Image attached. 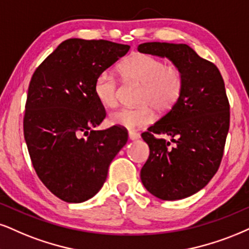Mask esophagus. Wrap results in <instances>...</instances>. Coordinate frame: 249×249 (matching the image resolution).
I'll use <instances>...</instances> for the list:
<instances>
[{
	"label": "esophagus",
	"mask_w": 249,
	"mask_h": 249,
	"mask_svg": "<svg viewBox=\"0 0 249 249\" xmlns=\"http://www.w3.org/2000/svg\"><path fill=\"white\" fill-rule=\"evenodd\" d=\"M128 136H129V140L130 141H136V140H139L140 139V134H137V133H135V131H129V133H128Z\"/></svg>",
	"instance_id": "esophagus-1"
}]
</instances>
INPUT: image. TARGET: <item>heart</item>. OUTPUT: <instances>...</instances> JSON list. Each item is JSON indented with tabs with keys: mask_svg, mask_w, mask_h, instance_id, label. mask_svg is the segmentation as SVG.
<instances>
[{
	"mask_svg": "<svg viewBox=\"0 0 249 249\" xmlns=\"http://www.w3.org/2000/svg\"><path fill=\"white\" fill-rule=\"evenodd\" d=\"M119 70L125 79L142 84L140 91V107H122L108 116L113 125L137 129L153 120V107L158 112L170 110L179 101L183 91V75L176 64H165L158 57L149 54L135 53L120 63ZM94 94L106 107L116 105V79L109 71H103L94 81Z\"/></svg>",
	"mask_w": 249,
	"mask_h": 249,
	"instance_id": "b5f03b06",
	"label": "heart"
}]
</instances>
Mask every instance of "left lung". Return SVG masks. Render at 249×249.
<instances>
[{"instance_id": "obj_1", "label": "left lung", "mask_w": 249, "mask_h": 249, "mask_svg": "<svg viewBox=\"0 0 249 249\" xmlns=\"http://www.w3.org/2000/svg\"><path fill=\"white\" fill-rule=\"evenodd\" d=\"M137 51L166 57L183 75L179 101L142 134L150 155L141 180L150 194L164 201L186 198L207 186L220 165L230 128L225 84L218 68L186 44L144 42Z\"/></svg>"}]
</instances>
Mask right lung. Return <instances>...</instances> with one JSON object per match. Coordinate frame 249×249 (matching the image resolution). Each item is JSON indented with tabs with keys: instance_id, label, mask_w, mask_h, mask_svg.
I'll use <instances>...</instances> for the list:
<instances>
[{
	"instance_id": "add662e5",
	"label": "right lung",
	"mask_w": 249,
	"mask_h": 249,
	"mask_svg": "<svg viewBox=\"0 0 249 249\" xmlns=\"http://www.w3.org/2000/svg\"><path fill=\"white\" fill-rule=\"evenodd\" d=\"M130 46L107 40L61 42L31 78L24 137L42 183L68 203H82L101 189L109 164L125 145L118 125L94 130L106 113L94 81Z\"/></svg>"
}]
</instances>
